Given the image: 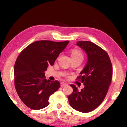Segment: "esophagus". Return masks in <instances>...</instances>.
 Segmentation results:
<instances>
[{
  "mask_svg": "<svg viewBox=\"0 0 127 127\" xmlns=\"http://www.w3.org/2000/svg\"><path fill=\"white\" fill-rule=\"evenodd\" d=\"M61 87H65V86H66V85H67V84H66V83H65V82H61Z\"/></svg>",
  "mask_w": 127,
  "mask_h": 127,
  "instance_id": "34e87169",
  "label": "esophagus"
}]
</instances>
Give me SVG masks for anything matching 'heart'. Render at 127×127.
<instances>
[{
	"instance_id": "1",
	"label": "heart",
	"mask_w": 127,
	"mask_h": 127,
	"mask_svg": "<svg viewBox=\"0 0 127 127\" xmlns=\"http://www.w3.org/2000/svg\"><path fill=\"white\" fill-rule=\"evenodd\" d=\"M71 56L72 57H82L83 58V55L79 50L76 49H74L72 51Z\"/></svg>"
}]
</instances>
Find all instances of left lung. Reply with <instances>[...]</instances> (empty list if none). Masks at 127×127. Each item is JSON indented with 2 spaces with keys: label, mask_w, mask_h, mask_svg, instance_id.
I'll return each mask as SVG.
<instances>
[{
  "label": "left lung",
  "mask_w": 127,
  "mask_h": 127,
  "mask_svg": "<svg viewBox=\"0 0 127 127\" xmlns=\"http://www.w3.org/2000/svg\"><path fill=\"white\" fill-rule=\"evenodd\" d=\"M76 45L87 55V63L77 77L85 87L79 91L71 85L73 92L68 99L73 109L87 113L98 107L106 97L112 80V66L107 52L97 45L90 41H79Z\"/></svg>",
  "instance_id": "left-lung-1"
}]
</instances>
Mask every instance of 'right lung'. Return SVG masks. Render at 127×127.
Here are the masks:
<instances>
[{"label": "right lung", "mask_w": 127, "mask_h": 127, "mask_svg": "<svg viewBox=\"0 0 127 127\" xmlns=\"http://www.w3.org/2000/svg\"><path fill=\"white\" fill-rule=\"evenodd\" d=\"M69 41L39 40L26 47L18 56L14 67L15 86L26 106L39 110L49 104L50 96L60 87L58 80L45 77L48 65L53 66Z\"/></svg>", "instance_id": "obj_1"}]
</instances>
